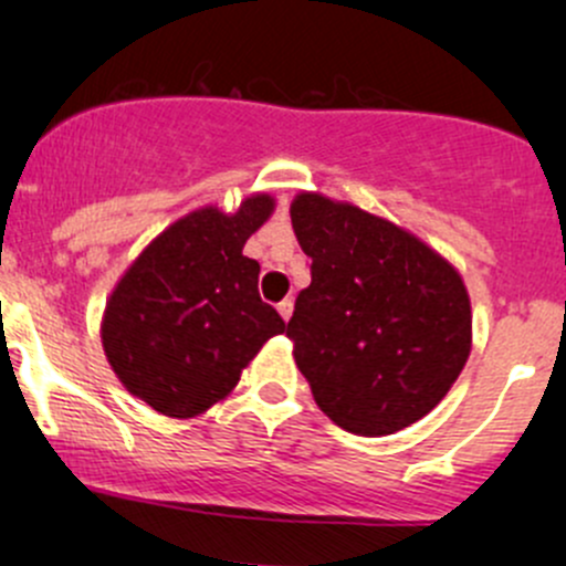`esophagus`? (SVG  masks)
<instances>
[{"instance_id": "1", "label": "esophagus", "mask_w": 566, "mask_h": 566, "mask_svg": "<svg viewBox=\"0 0 566 566\" xmlns=\"http://www.w3.org/2000/svg\"><path fill=\"white\" fill-rule=\"evenodd\" d=\"M279 314H282L284 316V319H290V316H293V308H295V301H293V297H284V301L282 303H279Z\"/></svg>"}]
</instances>
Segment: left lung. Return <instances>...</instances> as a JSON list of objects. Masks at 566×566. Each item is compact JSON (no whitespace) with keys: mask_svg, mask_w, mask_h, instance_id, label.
Masks as SVG:
<instances>
[{"mask_svg":"<svg viewBox=\"0 0 566 566\" xmlns=\"http://www.w3.org/2000/svg\"><path fill=\"white\" fill-rule=\"evenodd\" d=\"M293 228L312 258L287 338L316 406L346 432L392 434L443 400L470 354L459 273L392 222L316 192Z\"/></svg>","mask_w":566,"mask_h":566,"instance_id":"8db88e82","label":"left lung"}]
</instances>
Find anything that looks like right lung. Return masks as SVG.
Returning a JSON list of instances; mask_svg holds the SVG:
<instances>
[{
    "label": "right lung",
    "mask_w": 566,
    "mask_h": 566,
    "mask_svg": "<svg viewBox=\"0 0 566 566\" xmlns=\"http://www.w3.org/2000/svg\"><path fill=\"white\" fill-rule=\"evenodd\" d=\"M273 201L252 196L235 214L198 209L136 258L104 314L107 359L128 392L158 413L188 419L239 384L260 346L287 331L258 293L247 239Z\"/></svg>",
    "instance_id": "add662e5"
}]
</instances>
